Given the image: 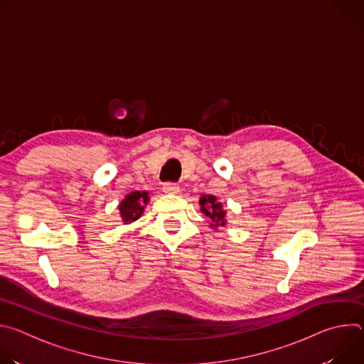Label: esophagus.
<instances>
[{"label":"esophagus","mask_w":364,"mask_h":364,"mask_svg":"<svg viewBox=\"0 0 364 364\" xmlns=\"http://www.w3.org/2000/svg\"><path fill=\"white\" fill-rule=\"evenodd\" d=\"M163 191H164V193H168V194H177V193L180 191V187H178V184H176V183H166V184L163 186Z\"/></svg>","instance_id":"esophagus-1"}]
</instances>
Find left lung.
<instances>
[{"label": "left lung", "instance_id": "8db88e82", "mask_svg": "<svg viewBox=\"0 0 364 364\" xmlns=\"http://www.w3.org/2000/svg\"><path fill=\"white\" fill-rule=\"evenodd\" d=\"M200 205H201V212L209 218L216 226L220 225L223 226L225 222V215L226 212H223L222 204L218 203L215 196H203L200 198Z\"/></svg>", "mask_w": 364, "mask_h": 364}]
</instances>
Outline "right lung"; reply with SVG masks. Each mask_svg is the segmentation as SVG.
<instances>
[{
  "mask_svg": "<svg viewBox=\"0 0 364 364\" xmlns=\"http://www.w3.org/2000/svg\"><path fill=\"white\" fill-rule=\"evenodd\" d=\"M148 203V193L145 191H134L122 200L119 204V212L122 216V220L125 223H131L136 220L142 212H144V204Z\"/></svg>",
  "mask_w": 364,
  "mask_h": 364,
  "instance_id": "add662e5",
  "label": "right lung"
}]
</instances>
